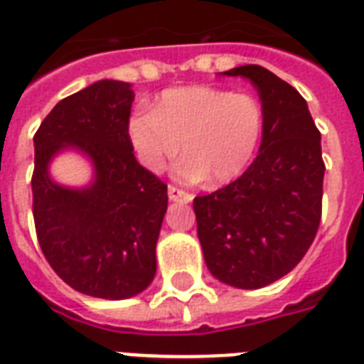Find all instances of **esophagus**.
<instances>
[{"mask_svg":"<svg viewBox=\"0 0 364 364\" xmlns=\"http://www.w3.org/2000/svg\"><path fill=\"white\" fill-rule=\"evenodd\" d=\"M168 196H170V200H181V202L193 200V194L187 193V191H183V188L176 187V185H170V187H168Z\"/></svg>","mask_w":364,"mask_h":364,"instance_id":"esophagus-1","label":"esophagus"}]
</instances>
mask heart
<instances>
[{
	"label": "heart",
	"instance_id": "heart-1",
	"mask_svg": "<svg viewBox=\"0 0 364 364\" xmlns=\"http://www.w3.org/2000/svg\"><path fill=\"white\" fill-rule=\"evenodd\" d=\"M263 110L256 97L212 85L164 91L154 107L139 108L127 120V139L149 171H162L179 152L176 176L227 183L240 176L257 149Z\"/></svg>",
	"mask_w": 364,
	"mask_h": 364
}]
</instances>
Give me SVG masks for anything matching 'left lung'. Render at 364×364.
Masks as SVG:
<instances>
[{
	"label": "left lung",
	"instance_id": "8db88e82",
	"mask_svg": "<svg viewBox=\"0 0 364 364\" xmlns=\"http://www.w3.org/2000/svg\"><path fill=\"white\" fill-rule=\"evenodd\" d=\"M248 77L259 93V154L242 176L193 202L210 273L254 290L292 271L311 246L323 210L321 133L290 83L257 65L223 72Z\"/></svg>",
	"mask_w": 364,
	"mask_h": 364
}]
</instances>
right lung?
Wrapping results in <instances>:
<instances>
[{
  "mask_svg": "<svg viewBox=\"0 0 364 364\" xmlns=\"http://www.w3.org/2000/svg\"><path fill=\"white\" fill-rule=\"evenodd\" d=\"M133 97L126 82H95L57 102L34 135L32 212L41 252L68 287L93 298L137 296L156 273L168 185L135 160L127 139ZM65 148L92 160L90 188H63L48 177L50 158Z\"/></svg>",
  "mask_w": 364,
  "mask_h": 364,
  "instance_id": "1",
  "label": "right lung"
}]
</instances>
